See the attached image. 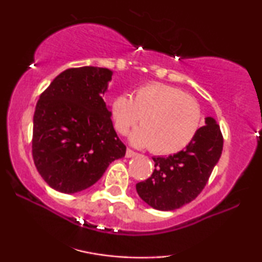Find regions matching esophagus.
I'll return each instance as SVG.
<instances>
[{
    "instance_id": "obj_1",
    "label": "esophagus",
    "mask_w": 262,
    "mask_h": 262,
    "mask_svg": "<svg viewBox=\"0 0 262 262\" xmlns=\"http://www.w3.org/2000/svg\"><path fill=\"white\" fill-rule=\"evenodd\" d=\"M136 155H137V152L132 151V150H130V149H127V150H126V154H125V156H126L127 159H131V157H135Z\"/></svg>"
}]
</instances>
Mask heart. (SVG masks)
<instances>
[{"label":"heart","mask_w":262,"mask_h":262,"mask_svg":"<svg viewBox=\"0 0 262 262\" xmlns=\"http://www.w3.org/2000/svg\"><path fill=\"white\" fill-rule=\"evenodd\" d=\"M110 111L120 135H126L142 117V126L130 136L131 144L151 148L157 155L180 152L202 126L198 102L180 89L162 83L143 85L134 98L126 93L117 95Z\"/></svg>","instance_id":"heart-1"}]
</instances>
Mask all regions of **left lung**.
Returning a JSON list of instances; mask_svg holds the SVG:
<instances>
[{
    "mask_svg": "<svg viewBox=\"0 0 262 262\" xmlns=\"http://www.w3.org/2000/svg\"><path fill=\"white\" fill-rule=\"evenodd\" d=\"M223 137L212 117L205 118L194 139L180 152L154 156L155 169L145 181L136 185L143 202L160 211H173L199 195L221 159Z\"/></svg>",
    "mask_w": 262,
    "mask_h": 262,
    "instance_id": "obj_1",
    "label": "left lung"
}]
</instances>
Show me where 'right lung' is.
<instances>
[{
	"mask_svg": "<svg viewBox=\"0 0 262 262\" xmlns=\"http://www.w3.org/2000/svg\"><path fill=\"white\" fill-rule=\"evenodd\" d=\"M112 76L106 68L68 69L39 98L32 154L39 174L56 191L73 194L89 188L125 156L126 146L103 101Z\"/></svg>",
	"mask_w": 262,
	"mask_h": 262,
	"instance_id": "add662e5",
	"label": "right lung"
}]
</instances>
